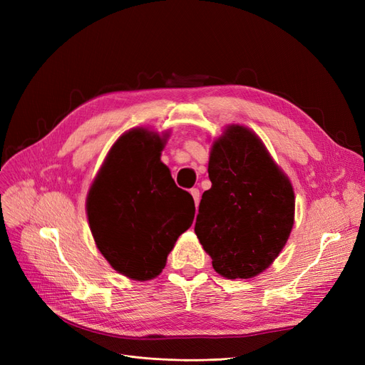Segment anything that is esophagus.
Returning a JSON list of instances; mask_svg holds the SVG:
<instances>
[{
    "label": "esophagus",
    "instance_id": "obj_1",
    "mask_svg": "<svg viewBox=\"0 0 365 365\" xmlns=\"http://www.w3.org/2000/svg\"><path fill=\"white\" fill-rule=\"evenodd\" d=\"M190 193H192L193 200H195V205L197 207V205H200V200H201V193H200V189H196V187H193V189H190Z\"/></svg>",
    "mask_w": 365,
    "mask_h": 365
}]
</instances>
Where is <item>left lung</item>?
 <instances>
[{
	"mask_svg": "<svg viewBox=\"0 0 365 365\" xmlns=\"http://www.w3.org/2000/svg\"><path fill=\"white\" fill-rule=\"evenodd\" d=\"M212 189L204 192L195 233L227 279L267 269L294 225V190L259 137L233 125L215 141L208 161Z\"/></svg>",
	"mask_w": 365,
	"mask_h": 365,
	"instance_id": "obj_1",
	"label": "left lung"
}]
</instances>
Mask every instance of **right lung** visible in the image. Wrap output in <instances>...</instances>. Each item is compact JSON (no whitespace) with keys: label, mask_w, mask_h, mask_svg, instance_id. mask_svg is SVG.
Returning <instances> with one entry per match:
<instances>
[{"label":"right lung","mask_w":365,"mask_h":365,"mask_svg":"<svg viewBox=\"0 0 365 365\" xmlns=\"http://www.w3.org/2000/svg\"><path fill=\"white\" fill-rule=\"evenodd\" d=\"M161 150L163 138L153 132H126L88 193V222L97 248L115 271L134 280L157 277L195 217L193 197L175 184Z\"/></svg>","instance_id":"add662e5"}]
</instances>
